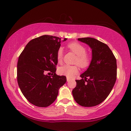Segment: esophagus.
Listing matches in <instances>:
<instances>
[{
	"label": "esophagus",
	"instance_id": "34e87169",
	"mask_svg": "<svg viewBox=\"0 0 131 131\" xmlns=\"http://www.w3.org/2000/svg\"><path fill=\"white\" fill-rule=\"evenodd\" d=\"M66 80H67V81L68 82H69L70 81V79L69 78H68V77H67V78H66Z\"/></svg>",
	"mask_w": 131,
	"mask_h": 131
}]
</instances>
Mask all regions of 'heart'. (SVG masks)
Listing matches in <instances>:
<instances>
[{"instance_id":"heart-1","label":"heart","mask_w":131,"mask_h":131,"mask_svg":"<svg viewBox=\"0 0 131 131\" xmlns=\"http://www.w3.org/2000/svg\"><path fill=\"white\" fill-rule=\"evenodd\" d=\"M67 47L71 51L77 55L74 60V63L79 65L82 68H86L90 65L91 62V57L86 53L87 50L84 46L78 42H71L67 44ZM63 50L59 48L57 52V58L58 63H61L63 59ZM79 72L78 65H65L59 68V74L65 76L68 78H72Z\"/></svg>"}]
</instances>
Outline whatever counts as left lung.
Wrapping results in <instances>:
<instances>
[{
    "label": "left lung",
    "mask_w": 131,
    "mask_h": 131,
    "mask_svg": "<svg viewBox=\"0 0 131 131\" xmlns=\"http://www.w3.org/2000/svg\"><path fill=\"white\" fill-rule=\"evenodd\" d=\"M89 45L92 58L89 68L76 80L72 91L75 101L83 107H92L106 99L117 79L116 58L107 44L92 37L79 38Z\"/></svg>",
    "instance_id": "obj_1"
}]
</instances>
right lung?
<instances>
[{
    "label": "right lung",
    "instance_id": "right-lung-1",
    "mask_svg": "<svg viewBox=\"0 0 131 131\" xmlns=\"http://www.w3.org/2000/svg\"><path fill=\"white\" fill-rule=\"evenodd\" d=\"M61 42L58 37L43 35L29 42L19 57V87L26 99L37 107L51 105L57 99L59 88L66 81L65 76L55 73L57 52Z\"/></svg>",
    "mask_w": 131,
    "mask_h": 131
}]
</instances>
